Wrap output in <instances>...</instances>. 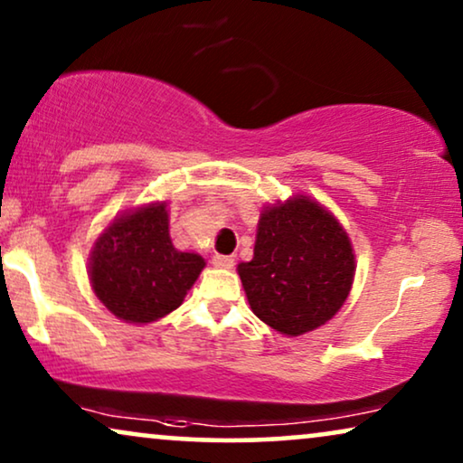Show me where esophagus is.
Wrapping results in <instances>:
<instances>
[{
    "label": "esophagus",
    "mask_w": 463,
    "mask_h": 463,
    "mask_svg": "<svg viewBox=\"0 0 463 463\" xmlns=\"http://www.w3.org/2000/svg\"><path fill=\"white\" fill-rule=\"evenodd\" d=\"M233 259L232 257H225V255H214L213 257V265L214 268H219V269H232L233 268Z\"/></svg>",
    "instance_id": "esophagus-1"
}]
</instances>
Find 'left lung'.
I'll return each instance as SVG.
<instances>
[{
    "mask_svg": "<svg viewBox=\"0 0 463 463\" xmlns=\"http://www.w3.org/2000/svg\"><path fill=\"white\" fill-rule=\"evenodd\" d=\"M354 271L345 230L307 195L265 206L255 255L238 265L252 314L288 337L314 331L339 312Z\"/></svg>",
    "mask_w": 463,
    "mask_h": 463,
    "instance_id": "left-lung-1",
    "label": "left lung"
}]
</instances>
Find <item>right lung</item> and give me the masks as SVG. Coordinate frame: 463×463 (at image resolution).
<instances>
[{
	"instance_id": "add662e5",
	"label": "right lung",
	"mask_w": 463,
	"mask_h": 463,
	"mask_svg": "<svg viewBox=\"0 0 463 463\" xmlns=\"http://www.w3.org/2000/svg\"><path fill=\"white\" fill-rule=\"evenodd\" d=\"M204 265L195 252L175 249L166 202H156L107 225L88 259V276L116 318L147 325L181 306Z\"/></svg>"
}]
</instances>
